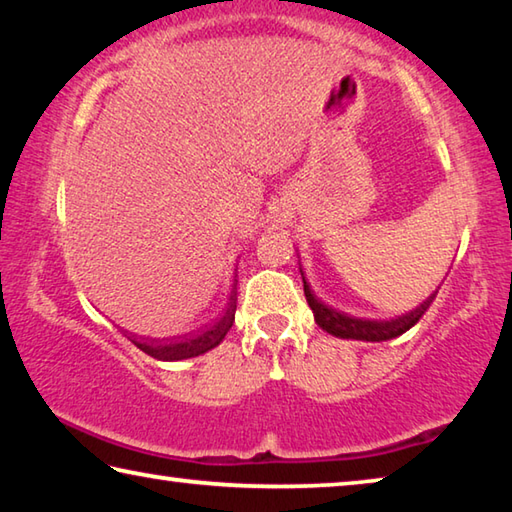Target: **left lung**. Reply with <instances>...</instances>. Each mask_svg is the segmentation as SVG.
I'll return each mask as SVG.
<instances>
[{"mask_svg": "<svg viewBox=\"0 0 512 512\" xmlns=\"http://www.w3.org/2000/svg\"><path fill=\"white\" fill-rule=\"evenodd\" d=\"M300 275H302V284H305V298L309 302L311 311H314L318 327H323L327 334L339 336V339H354V341H388L404 334L406 329H411L424 316V311L429 309V305L438 293V291L431 293L420 307H415L413 311H409V314H402L391 320H368V318L348 316L343 314V311H336L329 305H325L323 300H318L314 296V291H311V287L307 284L302 268H300Z\"/></svg>", "mask_w": 512, "mask_h": 512, "instance_id": "left-lung-1", "label": "left lung"}]
</instances>
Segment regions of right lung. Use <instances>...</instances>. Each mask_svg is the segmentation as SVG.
Segmentation results:
<instances>
[{
    "label": "right lung",
    "mask_w": 512,
    "mask_h": 512,
    "mask_svg": "<svg viewBox=\"0 0 512 512\" xmlns=\"http://www.w3.org/2000/svg\"><path fill=\"white\" fill-rule=\"evenodd\" d=\"M235 311H237V280H235V287L230 291L228 305H225L221 314L214 318L212 325H205L207 329H203L201 334H194L183 341H169V343L135 339V336H128V339H131V343H135L142 352L149 354V357L160 359V361H178V359L198 357V354L216 348V345L223 341V336L230 332L232 323H235Z\"/></svg>",
    "instance_id": "add662e5"
}]
</instances>
